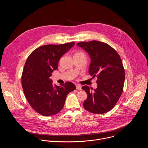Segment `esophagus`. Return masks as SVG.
<instances>
[{"mask_svg":"<svg viewBox=\"0 0 148 148\" xmlns=\"http://www.w3.org/2000/svg\"><path fill=\"white\" fill-rule=\"evenodd\" d=\"M76 88L78 90H81V87L79 85H76Z\"/></svg>","mask_w":148,"mask_h":148,"instance_id":"1","label":"esophagus"}]
</instances>
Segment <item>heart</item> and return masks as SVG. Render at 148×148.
<instances>
[{"label":"heart","instance_id":"b5f03b06","mask_svg":"<svg viewBox=\"0 0 148 148\" xmlns=\"http://www.w3.org/2000/svg\"><path fill=\"white\" fill-rule=\"evenodd\" d=\"M74 55H84V53H83L79 51V52H77V53H75L74 54Z\"/></svg>","mask_w":148,"mask_h":148}]
</instances>
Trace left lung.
Instances as JSON below:
<instances>
[{"label": "left lung", "mask_w": 148, "mask_h": 148, "mask_svg": "<svg viewBox=\"0 0 148 148\" xmlns=\"http://www.w3.org/2000/svg\"><path fill=\"white\" fill-rule=\"evenodd\" d=\"M77 45L89 54V74L98 78L96 89L82 87L87 94L84 108L93 114L107 112L114 107L123 91L125 71L122 60L112 47L103 42L94 40Z\"/></svg>", "instance_id": "left-lung-1"}]
</instances>
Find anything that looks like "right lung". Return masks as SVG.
I'll return each instance as SVG.
<instances>
[{
	"mask_svg": "<svg viewBox=\"0 0 148 148\" xmlns=\"http://www.w3.org/2000/svg\"><path fill=\"white\" fill-rule=\"evenodd\" d=\"M74 45L71 42L42 46L34 50L26 61L22 75L25 95L30 106L41 115L49 116L58 113L68 94L76 89L71 82L57 86L50 79L58 68L60 58Z\"/></svg>",
	"mask_w": 148,
	"mask_h": 148,
	"instance_id": "right-lung-1",
	"label": "right lung"
}]
</instances>
